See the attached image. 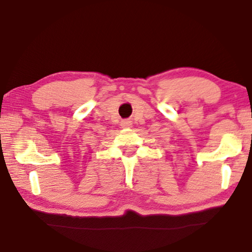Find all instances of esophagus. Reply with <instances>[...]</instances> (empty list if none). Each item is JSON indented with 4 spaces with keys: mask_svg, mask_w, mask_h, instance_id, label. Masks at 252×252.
<instances>
[{
    "mask_svg": "<svg viewBox=\"0 0 252 252\" xmlns=\"http://www.w3.org/2000/svg\"><path fill=\"white\" fill-rule=\"evenodd\" d=\"M120 126L121 127H123V129H129V127H131L132 126V122L130 120H122Z\"/></svg>",
    "mask_w": 252,
    "mask_h": 252,
    "instance_id": "obj_1",
    "label": "esophagus"
}]
</instances>
